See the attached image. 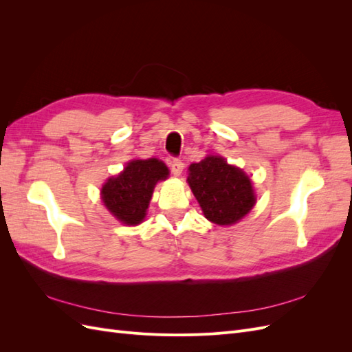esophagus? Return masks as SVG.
<instances>
[{
    "label": "esophagus",
    "mask_w": 352,
    "mask_h": 352,
    "mask_svg": "<svg viewBox=\"0 0 352 352\" xmlns=\"http://www.w3.org/2000/svg\"><path fill=\"white\" fill-rule=\"evenodd\" d=\"M170 168H172V173L175 176H180V175H182V172H184V163L180 162V160H177V158H173L172 162H170Z\"/></svg>",
    "instance_id": "esophagus-1"
}]
</instances>
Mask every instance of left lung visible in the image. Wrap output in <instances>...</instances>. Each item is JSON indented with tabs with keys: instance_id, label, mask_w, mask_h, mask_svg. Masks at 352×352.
<instances>
[{
	"instance_id": "1",
	"label": "left lung",
	"mask_w": 352,
	"mask_h": 352,
	"mask_svg": "<svg viewBox=\"0 0 352 352\" xmlns=\"http://www.w3.org/2000/svg\"><path fill=\"white\" fill-rule=\"evenodd\" d=\"M190 186L206 219L219 226H232L255 206L251 179L242 168L220 155H207L189 166Z\"/></svg>"
}]
</instances>
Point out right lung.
<instances>
[{
  "label": "right lung",
  "mask_w": 352,
  "mask_h": 352,
  "mask_svg": "<svg viewBox=\"0 0 352 352\" xmlns=\"http://www.w3.org/2000/svg\"><path fill=\"white\" fill-rule=\"evenodd\" d=\"M167 177L168 168L162 160H132L123 172L109 177L102 185L101 199L123 225L136 226L146 216L157 182Z\"/></svg>",
  "instance_id": "1"
}]
</instances>
